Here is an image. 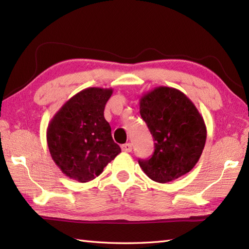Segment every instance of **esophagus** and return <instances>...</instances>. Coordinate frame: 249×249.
<instances>
[{
    "instance_id": "1",
    "label": "esophagus",
    "mask_w": 249,
    "mask_h": 249,
    "mask_svg": "<svg viewBox=\"0 0 249 249\" xmlns=\"http://www.w3.org/2000/svg\"><path fill=\"white\" fill-rule=\"evenodd\" d=\"M122 147V151L123 152H131L133 150V144L131 143H125L121 146Z\"/></svg>"
}]
</instances>
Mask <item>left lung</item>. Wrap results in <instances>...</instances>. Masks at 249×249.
Wrapping results in <instances>:
<instances>
[{
  "label": "left lung",
  "instance_id": "1",
  "mask_svg": "<svg viewBox=\"0 0 249 249\" xmlns=\"http://www.w3.org/2000/svg\"><path fill=\"white\" fill-rule=\"evenodd\" d=\"M140 114L155 141L154 154L139 160L146 176L168 183L192 170L206 140L204 120L192 100L178 89L157 87L141 96Z\"/></svg>",
  "mask_w": 249,
  "mask_h": 249
}]
</instances>
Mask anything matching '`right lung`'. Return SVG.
<instances>
[{
	"mask_svg": "<svg viewBox=\"0 0 249 249\" xmlns=\"http://www.w3.org/2000/svg\"><path fill=\"white\" fill-rule=\"evenodd\" d=\"M112 92V89H84L68 99L49 122L50 155L70 178L80 183L92 181L121 153L104 116Z\"/></svg>",
	"mask_w": 249,
	"mask_h": 249,
	"instance_id": "obj_1",
	"label": "right lung"
}]
</instances>
